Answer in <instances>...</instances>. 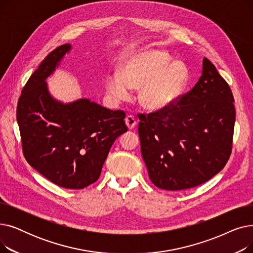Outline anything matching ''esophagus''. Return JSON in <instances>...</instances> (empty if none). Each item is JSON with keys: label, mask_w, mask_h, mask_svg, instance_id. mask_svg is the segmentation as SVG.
I'll list each match as a JSON object with an SVG mask.
<instances>
[{"label": "esophagus", "mask_w": 253, "mask_h": 253, "mask_svg": "<svg viewBox=\"0 0 253 253\" xmlns=\"http://www.w3.org/2000/svg\"><path fill=\"white\" fill-rule=\"evenodd\" d=\"M125 123H126V126L128 127V129L131 130V129H133L135 127L137 122H136V120H135V118L133 116L129 115V116H127L125 118Z\"/></svg>", "instance_id": "34e87169"}]
</instances>
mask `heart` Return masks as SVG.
<instances>
[{"mask_svg":"<svg viewBox=\"0 0 253 253\" xmlns=\"http://www.w3.org/2000/svg\"><path fill=\"white\" fill-rule=\"evenodd\" d=\"M161 50H151L132 57L124 64L121 74L106 78V95L114 103L128 100L130 89L139 87L138 99L144 109L160 111L173 103L185 86L188 70L180 61Z\"/></svg>","mask_w":253,"mask_h":253,"instance_id":"heart-1","label":"heart"}]
</instances>
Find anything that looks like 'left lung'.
<instances>
[{"instance_id":"8db88e82","label":"left lung","mask_w":253,"mask_h":253,"mask_svg":"<svg viewBox=\"0 0 253 253\" xmlns=\"http://www.w3.org/2000/svg\"><path fill=\"white\" fill-rule=\"evenodd\" d=\"M177 99L166 109L137 115L150 179L167 191L208 181L227 164L233 145L234 96L208 58L199 81Z\"/></svg>"}]
</instances>
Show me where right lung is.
Returning <instances> with one entry per match:
<instances>
[{
    "instance_id": "1",
    "label": "right lung",
    "mask_w": 253,
    "mask_h": 253,
    "mask_svg": "<svg viewBox=\"0 0 253 253\" xmlns=\"http://www.w3.org/2000/svg\"><path fill=\"white\" fill-rule=\"evenodd\" d=\"M70 44L50 52L30 77L18 99L16 118L28 163L58 187L81 190L95 182L114 141L128 130L125 113L82 98H53L45 80Z\"/></svg>"
}]
</instances>
